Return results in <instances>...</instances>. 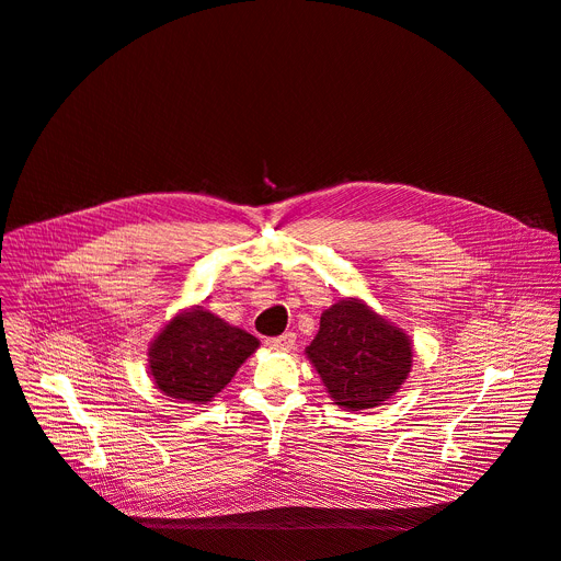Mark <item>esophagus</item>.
<instances>
[{
	"mask_svg": "<svg viewBox=\"0 0 561 561\" xmlns=\"http://www.w3.org/2000/svg\"><path fill=\"white\" fill-rule=\"evenodd\" d=\"M266 345H268L271 350L288 352V350L295 347V334H293V332H284V334H279V336H271V339H266Z\"/></svg>",
	"mask_w": 561,
	"mask_h": 561,
	"instance_id": "1",
	"label": "esophagus"
}]
</instances>
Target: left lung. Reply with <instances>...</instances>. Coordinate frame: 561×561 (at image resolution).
Wrapping results in <instances>:
<instances>
[{
    "mask_svg": "<svg viewBox=\"0 0 561 561\" xmlns=\"http://www.w3.org/2000/svg\"><path fill=\"white\" fill-rule=\"evenodd\" d=\"M306 354L328 394L347 412L383 405L412 367L405 332L356 299H341L321 314L319 332Z\"/></svg>",
    "mask_w": 561,
    "mask_h": 561,
    "instance_id": "1",
    "label": "left lung"
}]
</instances>
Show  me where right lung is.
Returning a JSON list of instances; mask_svg holds the SVG:
<instances>
[{
    "label": "right lung",
    "mask_w": 561,
    "mask_h": 561,
    "mask_svg": "<svg viewBox=\"0 0 561 561\" xmlns=\"http://www.w3.org/2000/svg\"><path fill=\"white\" fill-rule=\"evenodd\" d=\"M260 341L196 308L178 314L151 343L149 367L160 392L184 403L211 401Z\"/></svg>",
    "instance_id": "1"
}]
</instances>
